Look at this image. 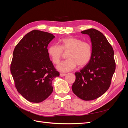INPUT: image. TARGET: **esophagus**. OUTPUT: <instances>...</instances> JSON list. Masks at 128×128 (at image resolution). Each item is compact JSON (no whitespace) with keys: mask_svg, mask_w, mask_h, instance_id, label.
<instances>
[{"mask_svg":"<svg viewBox=\"0 0 128 128\" xmlns=\"http://www.w3.org/2000/svg\"><path fill=\"white\" fill-rule=\"evenodd\" d=\"M65 75H66L65 74H62V73H60V76L61 77H64V76H65Z\"/></svg>","mask_w":128,"mask_h":128,"instance_id":"34e87169","label":"esophagus"}]
</instances>
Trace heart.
Masks as SVG:
<instances>
[{
  "label": "heart",
  "mask_w": 128,
  "mask_h": 128,
  "mask_svg": "<svg viewBox=\"0 0 128 128\" xmlns=\"http://www.w3.org/2000/svg\"><path fill=\"white\" fill-rule=\"evenodd\" d=\"M60 46L53 44L49 47L48 53L54 64L59 62L64 53H67L68 60L58 64V70L66 72L74 69L77 65L79 67L86 66L90 61L92 56V46L87 42L75 37H69L64 38L60 42Z\"/></svg>",
  "instance_id": "b5f03b06"
}]
</instances>
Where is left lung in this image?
Returning <instances> with one entry per match:
<instances>
[{
  "instance_id": "8db88e82",
  "label": "left lung",
  "mask_w": 128,
  "mask_h": 128,
  "mask_svg": "<svg viewBox=\"0 0 128 128\" xmlns=\"http://www.w3.org/2000/svg\"><path fill=\"white\" fill-rule=\"evenodd\" d=\"M90 37L92 56L89 62L75 73L72 90L80 99L88 101L99 98L110 88L115 70L114 50L103 34L94 29L81 32Z\"/></svg>"
}]
</instances>
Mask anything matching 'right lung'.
I'll return each instance as SVG.
<instances>
[{"mask_svg":"<svg viewBox=\"0 0 128 128\" xmlns=\"http://www.w3.org/2000/svg\"><path fill=\"white\" fill-rule=\"evenodd\" d=\"M54 37L34 30L14 50L10 72L18 92L30 102L38 103L48 98L53 92L52 80L60 75L50 61L47 48Z\"/></svg>","mask_w":128,"mask_h":128,"instance_id":"right-lung-1","label":"right lung"}]
</instances>
